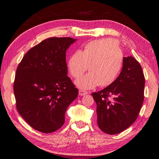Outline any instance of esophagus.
<instances>
[{
  "instance_id": "1",
  "label": "esophagus",
  "mask_w": 159,
  "mask_h": 159,
  "mask_svg": "<svg viewBox=\"0 0 159 159\" xmlns=\"http://www.w3.org/2000/svg\"><path fill=\"white\" fill-rule=\"evenodd\" d=\"M79 95L80 96H83V95H87V94H88V93L86 92V91H83V90H80L79 91Z\"/></svg>"
}]
</instances>
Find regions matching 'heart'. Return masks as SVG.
<instances>
[{
  "mask_svg": "<svg viewBox=\"0 0 159 159\" xmlns=\"http://www.w3.org/2000/svg\"><path fill=\"white\" fill-rule=\"evenodd\" d=\"M123 54L116 39L107 38L85 44L82 50H76L70 56L68 68L74 78H79L87 70L89 73L76 80L78 88L90 90L98 85H111L121 71Z\"/></svg>",
  "mask_w": 159,
  "mask_h": 159,
  "instance_id": "heart-1",
  "label": "heart"
}]
</instances>
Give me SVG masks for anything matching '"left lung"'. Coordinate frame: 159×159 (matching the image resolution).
<instances>
[{
    "label": "left lung",
    "mask_w": 159,
    "mask_h": 159,
    "mask_svg": "<svg viewBox=\"0 0 159 159\" xmlns=\"http://www.w3.org/2000/svg\"><path fill=\"white\" fill-rule=\"evenodd\" d=\"M144 84L139 63L132 56L123 57V68L117 79L103 90L92 93L102 131L118 134L135 121L144 101Z\"/></svg>",
    "instance_id": "left-lung-1"
}]
</instances>
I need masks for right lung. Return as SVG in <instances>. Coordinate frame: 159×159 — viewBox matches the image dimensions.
Masks as SVG:
<instances>
[{
  "label": "right lung",
  "instance_id": "add662e5",
  "mask_svg": "<svg viewBox=\"0 0 159 159\" xmlns=\"http://www.w3.org/2000/svg\"><path fill=\"white\" fill-rule=\"evenodd\" d=\"M76 39L49 38L29 50L19 64L14 82L18 112L35 130L50 133L64 123L79 90L67 76L66 52Z\"/></svg>",
  "mask_w": 159,
  "mask_h": 159
}]
</instances>
